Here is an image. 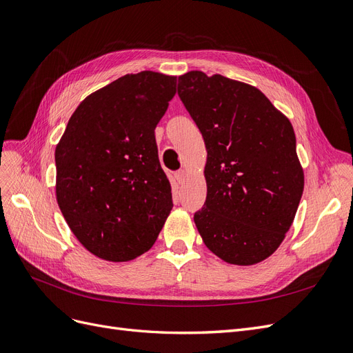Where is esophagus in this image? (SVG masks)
I'll use <instances>...</instances> for the list:
<instances>
[{
    "mask_svg": "<svg viewBox=\"0 0 353 353\" xmlns=\"http://www.w3.org/2000/svg\"><path fill=\"white\" fill-rule=\"evenodd\" d=\"M174 179L177 183H183V181L186 180V172L185 170H179V172L174 173Z\"/></svg>",
    "mask_w": 353,
    "mask_h": 353,
    "instance_id": "esophagus-1",
    "label": "esophagus"
}]
</instances>
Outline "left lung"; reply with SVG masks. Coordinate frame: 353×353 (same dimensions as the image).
<instances>
[{"label":"left lung","mask_w":353,"mask_h":353,"mask_svg":"<svg viewBox=\"0 0 353 353\" xmlns=\"http://www.w3.org/2000/svg\"><path fill=\"white\" fill-rule=\"evenodd\" d=\"M177 94L207 148V199L193 215L202 241L229 264L261 263L283 242L302 198L292 124L259 89L221 74L179 76Z\"/></svg>","instance_id":"8db88e82"}]
</instances>
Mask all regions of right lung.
Segmentation results:
<instances>
[{"instance_id": "1", "label": "right lung", "mask_w": 353, "mask_h": 353, "mask_svg": "<svg viewBox=\"0 0 353 353\" xmlns=\"http://www.w3.org/2000/svg\"><path fill=\"white\" fill-rule=\"evenodd\" d=\"M176 76L126 74L86 97L55 148L57 202L90 254L124 263L150 251L173 208L155 128Z\"/></svg>"}]
</instances>
